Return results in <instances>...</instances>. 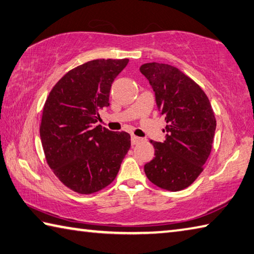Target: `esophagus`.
<instances>
[{
	"mask_svg": "<svg viewBox=\"0 0 254 254\" xmlns=\"http://www.w3.org/2000/svg\"><path fill=\"white\" fill-rule=\"evenodd\" d=\"M141 141H142V139H141V137H139V136H135V135H132L131 136L132 145H135V144H137V143H140Z\"/></svg>",
	"mask_w": 254,
	"mask_h": 254,
	"instance_id": "1",
	"label": "esophagus"
}]
</instances>
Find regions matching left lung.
Listing matches in <instances>:
<instances>
[{"label": "left lung", "instance_id": "8db88e82", "mask_svg": "<svg viewBox=\"0 0 254 254\" xmlns=\"http://www.w3.org/2000/svg\"><path fill=\"white\" fill-rule=\"evenodd\" d=\"M140 71L154 91L165 117V141H151L154 158L144 165L147 179L168 191H180L195 181L211 153L216 121L206 94L179 68L145 63Z\"/></svg>", "mask_w": 254, "mask_h": 254}]
</instances>
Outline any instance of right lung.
Listing matches in <instances>:
<instances>
[{"label":"right lung","mask_w":254,"mask_h":254,"mask_svg":"<svg viewBox=\"0 0 254 254\" xmlns=\"http://www.w3.org/2000/svg\"><path fill=\"white\" fill-rule=\"evenodd\" d=\"M128 63L93 60L68 71L45 101L40 136L49 167L64 186L91 194L114 181L131 146L127 132L94 124L108 108L111 85Z\"/></svg>","instance_id":"right-lung-1"}]
</instances>
